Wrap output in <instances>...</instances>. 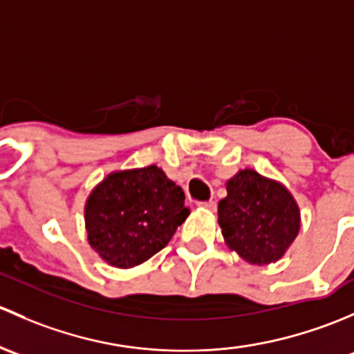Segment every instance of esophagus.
Masks as SVG:
<instances>
[{
  "label": "esophagus",
  "instance_id": "obj_1",
  "mask_svg": "<svg viewBox=\"0 0 354 354\" xmlns=\"http://www.w3.org/2000/svg\"><path fill=\"white\" fill-rule=\"evenodd\" d=\"M198 206L204 207V209H209V211L216 209V203H214V201H199Z\"/></svg>",
  "mask_w": 354,
  "mask_h": 354
}]
</instances>
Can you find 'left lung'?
<instances>
[{
	"mask_svg": "<svg viewBox=\"0 0 354 354\" xmlns=\"http://www.w3.org/2000/svg\"><path fill=\"white\" fill-rule=\"evenodd\" d=\"M227 198L218 204L225 242L250 264L276 262L300 230V209L285 185L240 170L227 182Z\"/></svg>",
	"mask_w": 354,
	"mask_h": 354,
	"instance_id": "obj_1",
	"label": "left lung"
}]
</instances>
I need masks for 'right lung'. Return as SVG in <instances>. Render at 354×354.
<instances>
[{"mask_svg":"<svg viewBox=\"0 0 354 354\" xmlns=\"http://www.w3.org/2000/svg\"><path fill=\"white\" fill-rule=\"evenodd\" d=\"M184 191L162 169L111 174L85 206L88 242L115 268H133L162 250L189 216Z\"/></svg>","mask_w":354,"mask_h":354,"instance_id":"obj_1","label":"right lung"}]
</instances>
